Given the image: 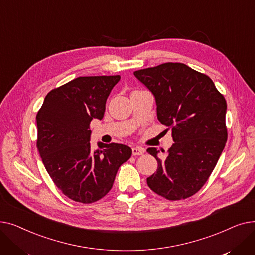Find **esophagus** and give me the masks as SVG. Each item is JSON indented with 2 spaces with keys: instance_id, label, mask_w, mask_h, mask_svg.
Masks as SVG:
<instances>
[{
  "instance_id": "obj_1",
  "label": "esophagus",
  "mask_w": 255,
  "mask_h": 255,
  "mask_svg": "<svg viewBox=\"0 0 255 255\" xmlns=\"http://www.w3.org/2000/svg\"><path fill=\"white\" fill-rule=\"evenodd\" d=\"M144 153V150L142 148H139V146H136V148H132V155L133 156H140Z\"/></svg>"
}]
</instances>
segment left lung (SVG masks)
I'll return each mask as SVG.
<instances>
[{"label":"left lung","mask_w":255,"mask_h":255,"mask_svg":"<svg viewBox=\"0 0 255 255\" xmlns=\"http://www.w3.org/2000/svg\"><path fill=\"white\" fill-rule=\"evenodd\" d=\"M134 75L153 93L157 118L171 129L175 141L163 159L156 148L146 150L158 162L146 183L168 200L188 198L206 184L225 146V98L208 75L182 63H164Z\"/></svg>","instance_id":"1"}]
</instances>
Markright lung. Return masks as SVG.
Segmentation results:
<instances>
[{"instance_id": "add662e5", "label": "right lung", "mask_w": 255, "mask_h": 255, "mask_svg": "<svg viewBox=\"0 0 255 255\" xmlns=\"http://www.w3.org/2000/svg\"><path fill=\"white\" fill-rule=\"evenodd\" d=\"M120 75L79 76L52 89L37 113V149L52 182L64 195L92 204L112 189L119 167L132 150L121 143H90V124L101 120Z\"/></svg>"}]
</instances>
